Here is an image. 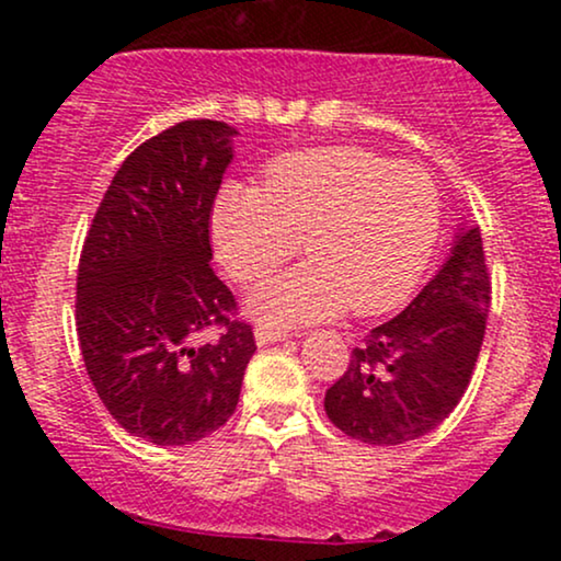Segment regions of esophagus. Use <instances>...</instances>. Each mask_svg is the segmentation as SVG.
<instances>
[{"label":"esophagus","mask_w":561,"mask_h":561,"mask_svg":"<svg viewBox=\"0 0 561 561\" xmlns=\"http://www.w3.org/2000/svg\"><path fill=\"white\" fill-rule=\"evenodd\" d=\"M287 337H289V332L279 330V327H268V324L255 327V340H259V345H272V343H279V340H287Z\"/></svg>","instance_id":"1"}]
</instances>
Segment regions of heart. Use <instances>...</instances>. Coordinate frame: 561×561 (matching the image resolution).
<instances>
[{
  "mask_svg": "<svg viewBox=\"0 0 561 561\" xmlns=\"http://www.w3.org/2000/svg\"><path fill=\"white\" fill-rule=\"evenodd\" d=\"M437 234L433 176L351 145L285 152L263 169L261 190L231 184L214 210L218 255L242 285L276 272L302 240L308 261L250 295L272 324L392 311L420 285Z\"/></svg>",
  "mask_w": 561,
  "mask_h": 561,
  "instance_id": "heart-1",
  "label": "heart"
}]
</instances>
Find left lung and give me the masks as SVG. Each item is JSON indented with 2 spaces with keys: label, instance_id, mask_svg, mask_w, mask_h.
Here are the masks:
<instances>
[{
  "label": "left lung",
  "instance_id": "left-lung-1",
  "mask_svg": "<svg viewBox=\"0 0 561 561\" xmlns=\"http://www.w3.org/2000/svg\"><path fill=\"white\" fill-rule=\"evenodd\" d=\"M488 308L485 250L480 227H469L422 293L353 347L324 396L334 427L369 446H398L435 430L472 379Z\"/></svg>",
  "mask_w": 561,
  "mask_h": 561
}]
</instances>
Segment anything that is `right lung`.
Here are the masks:
<instances>
[{
  "mask_svg": "<svg viewBox=\"0 0 561 561\" xmlns=\"http://www.w3.org/2000/svg\"><path fill=\"white\" fill-rule=\"evenodd\" d=\"M234 134L199 118L141 141L83 240V364L113 420L156 446H186L224 427L255 353L253 327L210 266V216Z\"/></svg>",
  "mask_w": 561,
  "mask_h": 561,
  "instance_id": "obj_1",
  "label": "right lung"
}]
</instances>
